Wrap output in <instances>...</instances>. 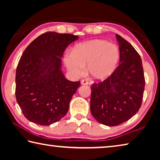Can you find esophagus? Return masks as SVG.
<instances>
[{
  "label": "esophagus",
  "instance_id": "34e87169",
  "mask_svg": "<svg viewBox=\"0 0 160 160\" xmlns=\"http://www.w3.org/2000/svg\"><path fill=\"white\" fill-rule=\"evenodd\" d=\"M81 85H88V82L85 80H81Z\"/></svg>",
  "mask_w": 160,
  "mask_h": 160
}]
</instances>
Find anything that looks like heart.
<instances>
[{"mask_svg":"<svg viewBox=\"0 0 160 160\" xmlns=\"http://www.w3.org/2000/svg\"><path fill=\"white\" fill-rule=\"evenodd\" d=\"M120 52L116 45L106 40L92 39L75 46L72 53L65 56L68 70L75 77L86 72L92 79L102 80L109 78L116 70Z\"/></svg>","mask_w":160,"mask_h":160,"instance_id":"1","label":"heart"}]
</instances>
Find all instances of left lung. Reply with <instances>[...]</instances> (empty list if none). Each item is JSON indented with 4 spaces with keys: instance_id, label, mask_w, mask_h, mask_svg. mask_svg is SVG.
Here are the masks:
<instances>
[{
    "instance_id": "8db88e82",
    "label": "left lung",
    "mask_w": 160,
    "mask_h": 160,
    "mask_svg": "<svg viewBox=\"0 0 160 160\" xmlns=\"http://www.w3.org/2000/svg\"><path fill=\"white\" fill-rule=\"evenodd\" d=\"M116 37L120 64L106 80L91 85L92 114L98 122L109 126L125 122L138 112L145 85L139 53L120 35Z\"/></svg>"
}]
</instances>
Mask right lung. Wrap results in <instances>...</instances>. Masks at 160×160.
<instances>
[{"mask_svg":"<svg viewBox=\"0 0 160 160\" xmlns=\"http://www.w3.org/2000/svg\"><path fill=\"white\" fill-rule=\"evenodd\" d=\"M78 39L71 34L45 32L23 52L16 70L15 97L29 121L48 126L67 113L80 82L65 78L61 57L68 46Z\"/></svg>","mask_w":160,"mask_h":160,"instance_id":"add662e5","label":"right lung"}]
</instances>
